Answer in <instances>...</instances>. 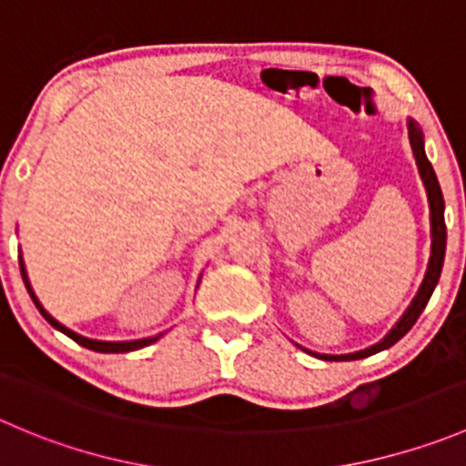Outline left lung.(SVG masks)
I'll list each match as a JSON object with an SVG mask.
<instances>
[{
  "instance_id": "1",
  "label": "left lung",
  "mask_w": 466,
  "mask_h": 466,
  "mask_svg": "<svg viewBox=\"0 0 466 466\" xmlns=\"http://www.w3.org/2000/svg\"><path fill=\"white\" fill-rule=\"evenodd\" d=\"M408 138H410V147H412L414 161H417L419 168V177H421L423 188H426L428 196V209H431V257H428V266L426 273H423L421 284H419L417 293H414L412 302L408 305V309L403 311L399 320L391 325L390 332L380 339L373 346L364 348V350H355V353H346V355H328V353H314L309 348H302L300 343H296L300 350L305 353L314 355V358L325 360V362H348V360H364L369 355H376L380 350H387V348L394 346L399 339H403L405 334L410 332L417 319L421 316V311L426 309L428 300H431L432 291H435L437 282H440L441 275V266H444V255H446V223H444V196H441L440 182H437V175L432 170L431 161L426 157V147H423V132L419 127V123L414 118H408Z\"/></svg>"
}]
</instances>
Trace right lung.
<instances>
[{"label":"right lung","instance_id":"obj_1","mask_svg":"<svg viewBox=\"0 0 466 466\" xmlns=\"http://www.w3.org/2000/svg\"><path fill=\"white\" fill-rule=\"evenodd\" d=\"M20 270H22V278H25V284H26V291H29L31 300L35 302V307H38L40 314L45 316V319L49 320V325H54V328L58 329V332H63L66 337H70L72 341H76L79 346L88 348V350H95V353H129V350H138V348H146L150 346V343L159 341L161 337H164V332L155 334V337H146V339H134V341H99V339H88L84 337V334H76L75 329L66 328L63 323H58L56 319H54L52 314H49L47 309H45L43 305H40L38 296L34 293V289H31V282H29V275H26V266H25V259L20 257ZM198 284H200V279H198Z\"/></svg>","mask_w":466,"mask_h":466}]
</instances>
